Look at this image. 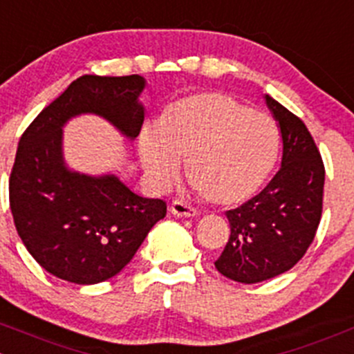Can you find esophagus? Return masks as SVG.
I'll return each instance as SVG.
<instances>
[{
	"instance_id": "1",
	"label": "esophagus",
	"mask_w": 354,
	"mask_h": 354,
	"mask_svg": "<svg viewBox=\"0 0 354 354\" xmlns=\"http://www.w3.org/2000/svg\"><path fill=\"white\" fill-rule=\"evenodd\" d=\"M171 213L178 218H190L196 216L197 209L192 206H188V204H185L183 201H174V203L171 204Z\"/></svg>"
}]
</instances>
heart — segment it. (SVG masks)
Instances as JSON below:
<instances>
[{
  "instance_id": "obj_1",
  "label": "heart",
  "mask_w": 354,
  "mask_h": 354,
  "mask_svg": "<svg viewBox=\"0 0 354 354\" xmlns=\"http://www.w3.org/2000/svg\"><path fill=\"white\" fill-rule=\"evenodd\" d=\"M279 150V131L272 118L252 111L223 92H199L173 102L158 127L145 125L138 153L158 187L180 174L201 199L213 206H237L252 199L269 178Z\"/></svg>"
}]
</instances>
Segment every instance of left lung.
<instances>
[{"label": "left lung", "instance_id": "8db88e82", "mask_svg": "<svg viewBox=\"0 0 354 354\" xmlns=\"http://www.w3.org/2000/svg\"><path fill=\"white\" fill-rule=\"evenodd\" d=\"M283 138L281 167L262 192L227 211L230 237L214 267L237 283H260L292 269L315 241L325 166L297 115L266 95Z\"/></svg>", "mask_w": 354, "mask_h": 354}]
</instances>
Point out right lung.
<instances>
[{
	"mask_svg": "<svg viewBox=\"0 0 354 354\" xmlns=\"http://www.w3.org/2000/svg\"><path fill=\"white\" fill-rule=\"evenodd\" d=\"M145 78L84 75L29 124L10 173V209L32 259L59 279L94 285L120 272L151 227L166 216L162 199L129 190L113 174L71 173L62 160V125L95 113L134 140L145 120Z\"/></svg>",
	"mask_w": 354,
	"mask_h": 354,
	"instance_id": "1",
	"label": "right lung"
}]
</instances>
